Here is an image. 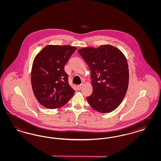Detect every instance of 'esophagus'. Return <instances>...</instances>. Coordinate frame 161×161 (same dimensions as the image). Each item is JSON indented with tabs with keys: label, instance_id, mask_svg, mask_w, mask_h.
Here are the masks:
<instances>
[{
	"label": "esophagus",
	"instance_id": "34e87169",
	"mask_svg": "<svg viewBox=\"0 0 161 161\" xmlns=\"http://www.w3.org/2000/svg\"><path fill=\"white\" fill-rule=\"evenodd\" d=\"M84 85L83 84H80V85H78V86H77V89L78 90H81V89L83 87V86Z\"/></svg>",
	"mask_w": 161,
	"mask_h": 161
}]
</instances>
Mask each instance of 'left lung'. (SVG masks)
<instances>
[{
    "label": "left lung",
    "instance_id": "obj_1",
    "mask_svg": "<svg viewBox=\"0 0 161 161\" xmlns=\"http://www.w3.org/2000/svg\"><path fill=\"white\" fill-rule=\"evenodd\" d=\"M78 52L91 70L93 92L86 97L89 105L100 113L114 111L121 103L129 86V66L124 55L109 45L84 47Z\"/></svg>",
    "mask_w": 161,
    "mask_h": 161
}]
</instances>
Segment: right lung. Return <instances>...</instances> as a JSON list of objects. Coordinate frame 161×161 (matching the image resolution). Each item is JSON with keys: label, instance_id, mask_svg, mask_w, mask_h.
Returning <instances> with one entry per match:
<instances>
[{"label": "right lung", "instance_id": "add662e5", "mask_svg": "<svg viewBox=\"0 0 161 161\" xmlns=\"http://www.w3.org/2000/svg\"><path fill=\"white\" fill-rule=\"evenodd\" d=\"M76 49L69 45H47L36 56L31 69V85L43 106L51 109L61 107L74 95L64 67Z\"/></svg>", "mask_w": 161, "mask_h": 161}]
</instances>
